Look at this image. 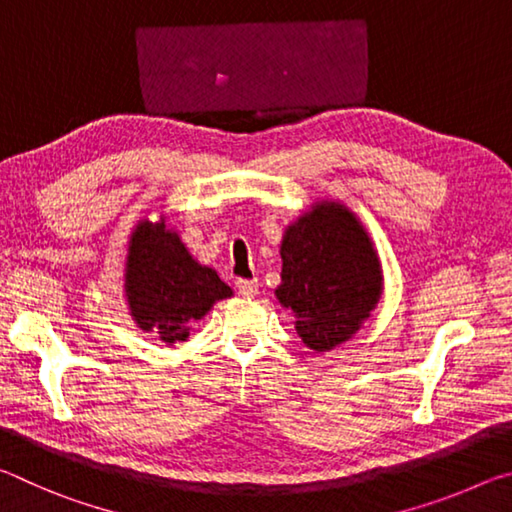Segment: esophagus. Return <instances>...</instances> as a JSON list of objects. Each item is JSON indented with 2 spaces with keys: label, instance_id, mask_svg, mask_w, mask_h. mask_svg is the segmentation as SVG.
<instances>
[{
  "label": "esophagus",
  "instance_id": "34e87169",
  "mask_svg": "<svg viewBox=\"0 0 512 512\" xmlns=\"http://www.w3.org/2000/svg\"><path fill=\"white\" fill-rule=\"evenodd\" d=\"M237 291L241 296H257L259 291V282L257 280H237Z\"/></svg>",
  "mask_w": 512,
  "mask_h": 512
}]
</instances>
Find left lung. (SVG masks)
Instances as JSON below:
<instances>
[{
  "label": "left lung",
  "mask_w": 512,
  "mask_h": 512,
  "mask_svg": "<svg viewBox=\"0 0 512 512\" xmlns=\"http://www.w3.org/2000/svg\"><path fill=\"white\" fill-rule=\"evenodd\" d=\"M277 300L296 316L307 348L325 352L352 339L381 296V268L368 232L348 207L318 203L282 239Z\"/></svg>",
  "instance_id": "left-lung-1"
}]
</instances>
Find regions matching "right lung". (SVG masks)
Wrapping results in <instances>:
<instances>
[{"instance_id": "right-lung-1", "label": "right lung", "mask_w": 512, "mask_h": 512, "mask_svg": "<svg viewBox=\"0 0 512 512\" xmlns=\"http://www.w3.org/2000/svg\"><path fill=\"white\" fill-rule=\"evenodd\" d=\"M126 298L135 323L164 343L185 341L189 325L201 320L232 289L216 271L187 253L167 223H137L126 257Z\"/></svg>"}]
</instances>
